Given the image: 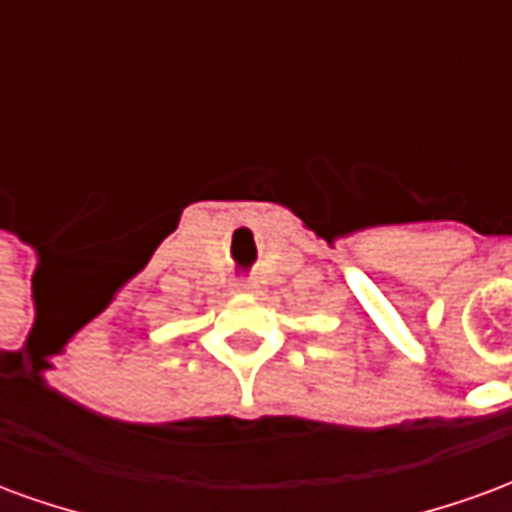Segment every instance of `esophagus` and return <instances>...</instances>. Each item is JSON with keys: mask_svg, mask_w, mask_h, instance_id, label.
<instances>
[{"mask_svg": "<svg viewBox=\"0 0 512 512\" xmlns=\"http://www.w3.org/2000/svg\"><path fill=\"white\" fill-rule=\"evenodd\" d=\"M249 288V279L246 277H235L233 279V290H246Z\"/></svg>", "mask_w": 512, "mask_h": 512, "instance_id": "1", "label": "esophagus"}]
</instances>
